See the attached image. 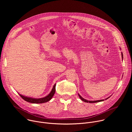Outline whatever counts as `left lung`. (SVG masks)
Segmentation results:
<instances>
[{
    "mask_svg": "<svg viewBox=\"0 0 132 132\" xmlns=\"http://www.w3.org/2000/svg\"><path fill=\"white\" fill-rule=\"evenodd\" d=\"M122 60H123V53H122ZM79 95V98L81 99V100L82 101H83L84 102H87V103H88V102H89V103H96V102H99L103 101L104 100H96V101H88V100H87L84 99L83 98H82L79 95ZM108 98H109V97L108 98H106V99H105V100L108 99Z\"/></svg>",
    "mask_w": 132,
    "mask_h": 132,
    "instance_id": "obj_1",
    "label": "left lung"
}]
</instances>
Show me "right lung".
<instances>
[{
    "mask_svg": "<svg viewBox=\"0 0 132 132\" xmlns=\"http://www.w3.org/2000/svg\"><path fill=\"white\" fill-rule=\"evenodd\" d=\"M55 87H56V84H55L53 86V88L51 91V92L50 93V94L48 95H47V96H46L44 98H40V99H34V98H29V97H27L25 96H23L20 94H19L20 96L25 101L28 102H30V103H45L46 102L49 101L53 97L54 93L55 92Z\"/></svg>",
    "mask_w": 132,
    "mask_h": 132,
    "instance_id": "right-lung-1",
    "label": "right lung"
}]
</instances>
